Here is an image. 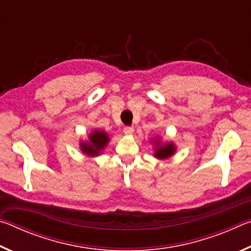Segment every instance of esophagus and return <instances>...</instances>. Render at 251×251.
I'll use <instances>...</instances> for the list:
<instances>
[{
	"mask_svg": "<svg viewBox=\"0 0 251 251\" xmlns=\"http://www.w3.org/2000/svg\"><path fill=\"white\" fill-rule=\"evenodd\" d=\"M134 131H135V129H134V127H130V126H126L125 128H124V134L125 135H133L134 134Z\"/></svg>",
	"mask_w": 251,
	"mask_h": 251,
	"instance_id": "obj_1",
	"label": "esophagus"
}]
</instances>
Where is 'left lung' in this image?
Listing matches in <instances>:
<instances>
[{
    "mask_svg": "<svg viewBox=\"0 0 251 251\" xmlns=\"http://www.w3.org/2000/svg\"><path fill=\"white\" fill-rule=\"evenodd\" d=\"M151 144L154 146V154L152 156L159 160H165L171 158L172 156L175 155L177 151L176 145L173 142H161L160 136L151 138Z\"/></svg>",
    "mask_w": 251,
    "mask_h": 251,
    "instance_id": "left-lung-1",
    "label": "left lung"
}]
</instances>
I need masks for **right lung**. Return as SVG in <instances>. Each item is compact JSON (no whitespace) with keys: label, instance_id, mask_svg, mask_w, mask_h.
<instances>
[{"label":"right lung","instance_id":"right-lung-1","mask_svg":"<svg viewBox=\"0 0 251 251\" xmlns=\"http://www.w3.org/2000/svg\"><path fill=\"white\" fill-rule=\"evenodd\" d=\"M109 139L110 138L107 131L95 128L88 134L86 141L79 142V150L84 155L88 157H97L103 152L106 146L108 145Z\"/></svg>","mask_w":251,"mask_h":251}]
</instances>
